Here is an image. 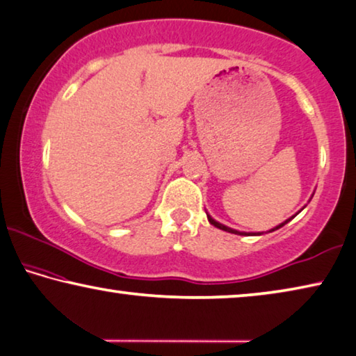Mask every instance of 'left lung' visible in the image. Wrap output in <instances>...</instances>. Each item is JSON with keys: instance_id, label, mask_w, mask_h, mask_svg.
Listing matches in <instances>:
<instances>
[{"instance_id": "obj_1", "label": "left lung", "mask_w": 356, "mask_h": 356, "mask_svg": "<svg viewBox=\"0 0 356 356\" xmlns=\"http://www.w3.org/2000/svg\"><path fill=\"white\" fill-rule=\"evenodd\" d=\"M291 219H293V217H291ZM291 219H288V220H286V222H284V224H288V222H289ZM208 220L211 222V224H212V225H214V227H217V229H220V230H225V232H229V233H235V235H245V233H241V232H236V230H232V229H229V227H225V225H222V224H219V222H216L214 219H212V217H211V216H208ZM284 224H281V225H278V227H275V229H273V230H278V229H280V227H283ZM273 230H270V232H273ZM257 235H261V233H257Z\"/></svg>"}]
</instances>
